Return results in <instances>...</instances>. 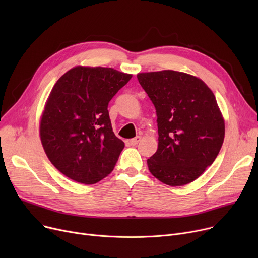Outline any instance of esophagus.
<instances>
[{
  "label": "esophagus",
  "mask_w": 258,
  "mask_h": 258,
  "mask_svg": "<svg viewBox=\"0 0 258 258\" xmlns=\"http://www.w3.org/2000/svg\"><path fill=\"white\" fill-rule=\"evenodd\" d=\"M140 140H141V137H140V136H137V137H135V138L131 139V140L128 141V143H130L131 145H137V144L140 142Z\"/></svg>",
  "instance_id": "1"
}]
</instances>
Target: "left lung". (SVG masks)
Wrapping results in <instances>:
<instances>
[{"mask_svg": "<svg viewBox=\"0 0 258 258\" xmlns=\"http://www.w3.org/2000/svg\"><path fill=\"white\" fill-rule=\"evenodd\" d=\"M137 78L158 117V150L147 159L148 169L169 186L191 183L213 163L224 142L225 122L214 94L202 79L183 72Z\"/></svg>", "mask_w": 258, "mask_h": 258, "instance_id": "1", "label": "left lung"}]
</instances>
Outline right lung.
I'll list each match as a JSON object with an SVG mask.
<instances>
[{
    "instance_id": "add662e5",
    "label": "right lung",
    "mask_w": 258,
    "mask_h": 258,
    "mask_svg": "<svg viewBox=\"0 0 258 258\" xmlns=\"http://www.w3.org/2000/svg\"><path fill=\"white\" fill-rule=\"evenodd\" d=\"M132 78L113 68L75 67L54 85L39 124L47 157L66 177L95 184L114 169L124 142L107 105Z\"/></svg>"
}]
</instances>
